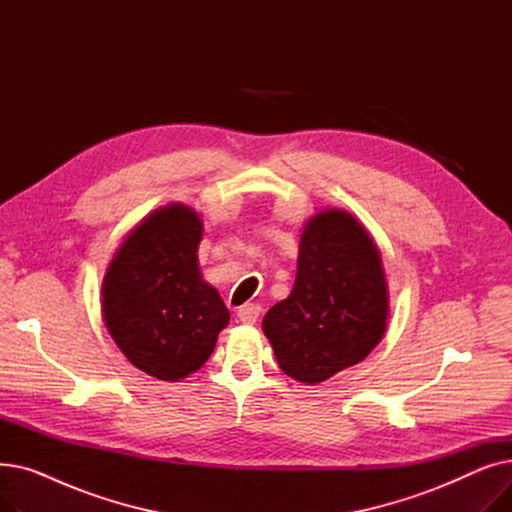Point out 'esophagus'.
Returning a JSON list of instances; mask_svg holds the SVG:
<instances>
[{"label":"esophagus","mask_w":512,"mask_h":512,"mask_svg":"<svg viewBox=\"0 0 512 512\" xmlns=\"http://www.w3.org/2000/svg\"><path fill=\"white\" fill-rule=\"evenodd\" d=\"M259 313H261V307L259 305H245V307H240L238 309V321L240 324H245V326H253L255 321H257V317H259Z\"/></svg>","instance_id":"34e87169"}]
</instances>
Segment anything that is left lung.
<instances>
[{
	"label": "left lung",
	"instance_id": "1",
	"mask_svg": "<svg viewBox=\"0 0 512 512\" xmlns=\"http://www.w3.org/2000/svg\"><path fill=\"white\" fill-rule=\"evenodd\" d=\"M390 292L382 253L344 209L307 220L288 297L263 317L280 369L315 386L361 363L386 334Z\"/></svg>",
	"mask_w": 512,
	"mask_h": 512
}]
</instances>
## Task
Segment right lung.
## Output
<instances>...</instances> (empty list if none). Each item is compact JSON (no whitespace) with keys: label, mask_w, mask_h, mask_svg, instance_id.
<instances>
[{"label":"right lung","mask_w":512,"mask_h":512,"mask_svg":"<svg viewBox=\"0 0 512 512\" xmlns=\"http://www.w3.org/2000/svg\"><path fill=\"white\" fill-rule=\"evenodd\" d=\"M201 215L168 203L134 226L101 282L105 328L122 355L147 375L180 382L213 353L230 313L203 280Z\"/></svg>","instance_id":"obj_1"}]
</instances>
